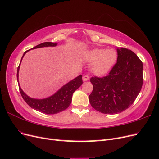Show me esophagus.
<instances>
[{"label": "esophagus", "mask_w": 159, "mask_h": 159, "mask_svg": "<svg viewBox=\"0 0 159 159\" xmlns=\"http://www.w3.org/2000/svg\"><path fill=\"white\" fill-rule=\"evenodd\" d=\"M89 80V77L88 75H84L83 76V81H88Z\"/></svg>", "instance_id": "obj_1"}]
</instances>
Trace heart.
Returning <instances> with one entry per match:
<instances>
[{
	"label": "heart",
	"mask_w": 159,
	"mask_h": 159,
	"mask_svg": "<svg viewBox=\"0 0 159 159\" xmlns=\"http://www.w3.org/2000/svg\"><path fill=\"white\" fill-rule=\"evenodd\" d=\"M117 54L114 49L94 48L85 54V60L90 63L89 69L96 76H103L108 74L117 61Z\"/></svg>",
	"instance_id": "heart-1"
}]
</instances>
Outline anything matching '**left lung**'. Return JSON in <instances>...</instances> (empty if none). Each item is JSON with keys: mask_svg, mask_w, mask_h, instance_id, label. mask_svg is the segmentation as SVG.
<instances>
[{"mask_svg": "<svg viewBox=\"0 0 159 159\" xmlns=\"http://www.w3.org/2000/svg\"><path fill=\"white\" fill-rule=\"evenodd\" d=\"M117 60L103 78L90 79L93 86L89 95L91 106L104 114H117L128 109L139 94L143 83V65L131 50L117 48Z\"/></svg>", "mask_w": 159, "mask_h": 159, "instance_id": "1", "label": "left lung"}]
</instances>
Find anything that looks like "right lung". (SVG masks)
I'll return each instance as SVG.
<instances>
[{
    "label": "right lung",
    "mask_w": 159,
    "mask_h": 159,
    "mask_svg": "<svg viewBox=\"0 0 159 159\" xmlns=\"http://www.w3.org/2000/svg\"><path fill=\"white\" fill-rule=\"evenodd\" d=\"M57 44L56 42H44L32 48L31 50L44 47H55L57 46ZM29 50H27L24 53L21 58L20 63L19 64L17 70V81L19 86V89H20L22 98L31 108L43 113L48 115L56 114L62 111H64L71 104L72 95H73L74 91L77 89H78L81 84H83L82 75L76 77L75 78L69 81L68 83H67L62 86L60 89L57 90L54 94H53L48 98L44 99L32 98L24 92L20 88L18 81V73L22 60L23 57Z\"/></svg>",
    "instance_id": "right-lung-1"
}]
</instances>
